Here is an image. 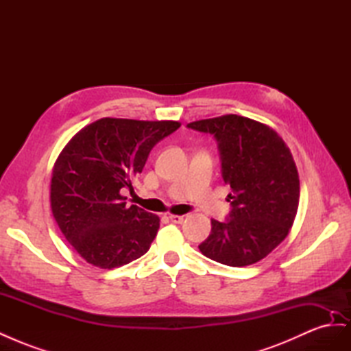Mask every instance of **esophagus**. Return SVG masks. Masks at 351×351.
Instances as JSON below:
<instances>
[{
	"label": "esophagus",
	"mask_w": 351,
	"mask_h": 351,
	"mask_svg": "<svg viewBox=\"0 0 351 351\" xmlns=\"http://www.w3.org/2000/svg\"><path fill=\"white\" fill-rule=\"evenodd\" d=\"M168 218H169V221L174 222V224H182L184 219V217H182V215H169Z\"/></svg>",
	"instance_id": "obj_1"
}]
</instances>
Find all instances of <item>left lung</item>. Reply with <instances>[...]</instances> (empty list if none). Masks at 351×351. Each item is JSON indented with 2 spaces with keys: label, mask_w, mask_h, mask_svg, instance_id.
<instances>
[{
  "label": "left lung",
  "mask_w": 351,
  "mask_h": 351,
  "mask_svg": "<svg viewBox=\"0 0 351 351\" xmlns=\"http://www.w3.org/2000/svg\"><path fill=\"white\" fill-rule=\"evenodd\" d=\"M187 127L214 136L231 189L228 215L210 221L199 250L228 267L259 262L287 237L297 214L300 183L290 149L268 125L236 114Z\"/></svg>",
  "instance_id": "8db88e82"
}]
</instances>
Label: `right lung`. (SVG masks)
<instances>
[{"instance_id":"right-lung-1","label":"right lung","mask_w":351,"mask_h":351,"mask_svg":"<svg viewBox=\"0 0 351 351\" xmlns=\"http://www.w3.org/2000/svg\"><path fill=\"white\" fill-rule=\"evenodd\" d=\"M177 121L101 119L82 129L60 154L51 180V208L80 256L102 269L123 267L149 250L159 218L125 205L152 147Z\"/></svg>"}]
</instances>
